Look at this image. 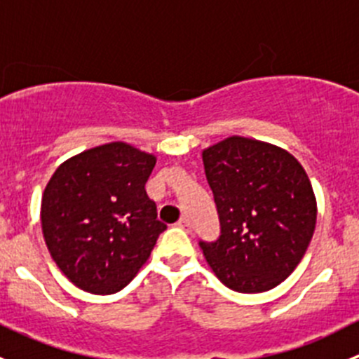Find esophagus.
<instances>
[{
  "label": "esophagus",
  "instance_id": "esophagus-1",
  "mask_svg": "<svg viewBox=\"0 0 359 359\" xmlns=\"http://www.w3.org/2000/svg\"><path fill=\"white\" fill-rule=\"evenodd\" d=\"M177 224H179V227H182V229L191 231V222H189V219H187V217H182V219H180Z\"/></svg>",
  "mask_w": 359,
  "mask_h": 359
}]
</instances>
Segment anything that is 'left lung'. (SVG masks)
<instances>
[{
    "instance_id": "8db88e82",
    "label": "left lung",
    "mask_w": 359,
    "mask_h": 359,
    "mask_svg": "<svg viewBox=\"0 0 359 359\" xmlns=\"http://www.w3.org/2000/svg\"><path fill=\"white\" fill-rule=\"evenodd\" d=\"M220 234L200 241L213 273L240 293L287 280L316 226V198L302 165L287 151L229 137L203 151Z\"/></svg>"
}]
</instances>
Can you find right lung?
<instances>
[{"label": "right lung", "mask_w": 359, "mask_h": 359, "mask_svg": "<svg viewBox=\"0 0 359 359\" xmlns=\"http://www.w3.org/2000/svg\"><path fill=\"white\" fill-rule=\"evenodd\" d=\"M153 154L111 142L64 161L41 200L50 255L81 290L109 295L125 288L166 226L146 182Z\"/></svg>", "instance_id": "add662e5"}]
</instances>
